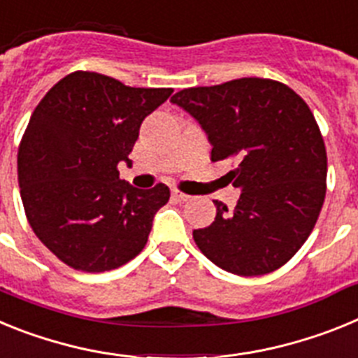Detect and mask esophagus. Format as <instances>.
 Masks as SVG:
<instances>
[{
  "label": "esophagus",
  "mask_w": 358,
  "mask_h": 358,
  "mask_svg": "<svg viewBox=\"0 0 358 358\" xmlns=\"http://www.w3.org/2000/svg\"><path fill=\"white\" fill-rule=\"evenodd\" d=\"M172 199L173 201H179V202H186L189 201V195H186L185 192H181V189H172Z\"/></svg>",
  "instance_id": "obj_1"
}]
</instances>
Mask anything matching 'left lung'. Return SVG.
Listing matches in <instances>:
<instances>
[{
  "label": "left lung",
  "mask_w": 358,
  "mask_h": 358,
  "mask_svg": "<svg viewBox=\"0 0 358 358\" xmlns=\"http://www.w3.org/2000/svg\"><path fill=\"white\" fill-rule=\"evenodd\" d=\"M194 116L211 143V161L233 159V210L213 201L211 226L194 231L208 260L238 276L285 265L314 229L327 195V148L314 115L289 85L236 78L188 87L170 98Z\"/></svg>",
  "instance_id": "obj_1"
}]
</instances>
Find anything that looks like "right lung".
<instances>
[{
  "label": "right lung",
  "mask_w": 358,
  "mask_h": 358,
  "mask_svg": "<svg viewBox=\"0 0 358 358\" xmlns=\"http://www.w3.org/2000/svg\"><path fill=\"white\" fill-rule=\"evenodd\" d=\"M172 93L75 71L31 113L17 152L21 201L37 238L66 265L103 273L143 251L170 189L134 188L118 163H131L141 122Z\"/></svg>",
  "instance_id": "1"
}]
</instances>
